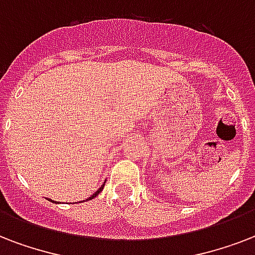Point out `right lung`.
Masks as SVG:
<instances>
[{
  "label": "right lung",
  "mask_w": 255,
  "mask_h": 255,
  "mask_svg": "<svg viewBox=\"0 0 255 255\" xmlns=\"http://www.w3.org/2000/svg\"><path fill=\"white\" fill-rule=\"evenodd\" d=\"M103 188H104V184H103V185H102V186H100V188H99V189H98V190H96V192H95V193H94V194H92V196H91V197H88V198H87V200H92V198H94V197H96V196H98V194H99V193H100V192H102V190H103Z\"/></svg>",
  "instance_id": "1"
}]
</instances>
